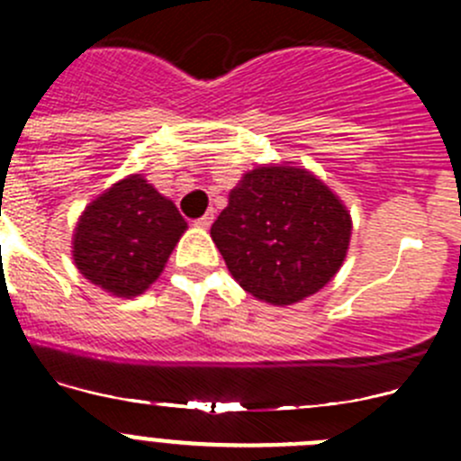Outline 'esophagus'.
Returning <instances> with one entry per match:
<instances>
[{
  "mask_svg": "<svg viewBox=\"0 0 461 461\" xmlns=\"http://www.w3.org/2000/svg\"><path fill=\"white\" fill-rule=\"evenodd\" d=\"M212 221H214V212H212V210H208V212H205L203 217L196 219L194 226H199V228H210V226H212Z\"/></svg>",
  "mask_w": 461,
  "mask_h": 461,
  "instance_id": "34e87169",
  "label": "esophagus"
}]
</instances>
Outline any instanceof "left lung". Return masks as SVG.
<instances>
[{
  "instance_id": "1",
  "label": "left lung",
  "mask_w": 461,
  "mask_h": 461,
  "mask_svg": "<svg viewBox=\"0 0 461 461\" xmlns=\"http://www.w3.org/2000/svg\"><path fill=\"white\" fill-rule=\"evenodd\" d=\"M350 230L339 196L312 172L283 162L244 174L210 235L244 292L292 305L335 278Z\"/></svg>"
}]
</instances>
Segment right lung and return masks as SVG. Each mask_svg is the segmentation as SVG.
I'll return each instance as SVG.
<instances>
[{
    "label": "right lung",
    "instance_id": "right-lung-1",
    "mask_svg": "<svg viewBox=\"0 0 461 461\" xmlns=\"http://www.w3.org/2000/svg\"><path fill=\"white\" fill-rule=\"evenodd\" d=\"M187 230L172 199L131 174L86 205L72 235L77 269L117 299L147 292Z\"/></svg>",
    "mask_w": 461,
    "mask_h": 461
}]
</instances>
